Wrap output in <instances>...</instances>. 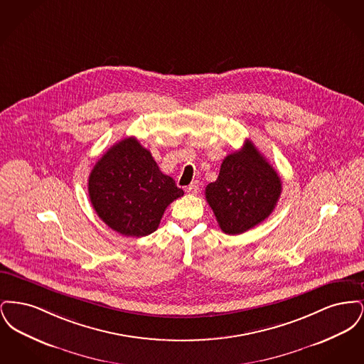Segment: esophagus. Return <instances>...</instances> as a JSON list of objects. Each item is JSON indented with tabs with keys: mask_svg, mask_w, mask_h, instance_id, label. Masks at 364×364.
I'll return each mask as SVG.
<instances>
[{
	"mask_svg": "<svg viewBox=\"0 0 364 364\" xmlns=\"http://www.w3.org/2000/svg\"><path fill=\"white\" fill-rule=\"evenodd\" d=\"M187 192H188L190 195H196V193H199V183H198V181L191 183L190 186H188V188H187Z\"/></svg>",
	"mask_w": 364,
	"mask_h": 364,
	"instance_id": "34e87169",
	"label": "esophagus"
}]
</instances>
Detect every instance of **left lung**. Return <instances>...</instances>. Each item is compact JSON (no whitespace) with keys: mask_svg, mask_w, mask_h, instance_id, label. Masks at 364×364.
Here are the masks:
<instances>
[{"mask_svg":"<svg viewBox=\"0 0 364 364\" xmlns=\"http://www.w3.org/2000/svg\"><path fill=\"white\" fill-rule=\"evenodd\" d=\"M281 178L252 141L225 156L206 200L226 235H240L264 221L281 195Z\"/></svg>","mask_w":364,"mask_h":364,"instance_id":"8db88e82","label":"left lung"}]
</instances>
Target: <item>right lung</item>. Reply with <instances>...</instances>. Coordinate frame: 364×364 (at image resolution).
<instances>
[{
  "label": "right lung",
  "instance_id": "add662e5",
  "mask_svg": "<svg viewBox=\"0 0 364 364\" xmlns=\"http://www.w3.org/2000/svg\"><path fill=\"white\" fill-rule=\"evenodd\" d=\"M184 195L162 173L151 153L135 138L113 144L88 177V196L98 217L124 236L156 232L164 211Z\"/></svg>",
  "mask_w": 364,
  "mask_h": 364
}]
</instances>
